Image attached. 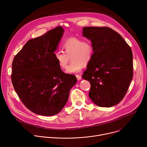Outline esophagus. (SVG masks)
Masks as SVG:
<instances>
[{
	"label": "esophagus",
	"mask_w": 147,
	"mask_h": 147,
	"mask_svg": "<svg viewBox=\"0 0 147 147\" xmlns=\"http://www.w3.org/2000/svg\"><path fill=\"white\" fill-rule=\"evenodd\" d=\"M76 79H77L78 80H79L81 79V75H76Z\"/></svg>",
	"instance_id": "esophagus-1"
}]
</instances>
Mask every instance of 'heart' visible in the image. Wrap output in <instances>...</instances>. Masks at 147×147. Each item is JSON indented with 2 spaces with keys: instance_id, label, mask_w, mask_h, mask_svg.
Wrapping results in <instances>:
<instances>
[{
  "instance_id": "obj_1",
  "label": "heart",
  "mask_w": 147,
  "mask_h": 147,
  "mask_svg": "<svg viewBox=\"0 0 147 147\" xmlns=\"http://www.w3.org/2000/svg\"><path fill=\"white\" fill-rule=\"evenodd\" d=\"M61 46L63 53L55 51L54 59L61 69H65L71 58L72 62L67 69L68 74L80 72L83 66H88L93 58L94 47L90 41L72 37L63 42Z\"/></svg>"
}]
</instances>
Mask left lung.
I'll use <instances>...</instances> for the list:
<instances>
[{"label":"left lung","instance_id":"left-lung-1","mask_svg":"<svg viewBox=\"0 0 147 147\" xmlns=\"http://www.w3.org/2000/svg\"><path fill=\"white\" fill-rule=\"evenodd\" d=\"M94 54L83 79L90 84L89 96L98 106L109 107L125 96L133 76L131 49L117 32L107 27H85Z\"/></svg>","mask_w":147,"mask_h":147}]
</instances>
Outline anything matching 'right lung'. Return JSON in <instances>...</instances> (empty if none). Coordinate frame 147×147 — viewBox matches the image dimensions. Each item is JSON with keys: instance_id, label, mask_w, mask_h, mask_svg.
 I'll return each instance as SVG.
<instances>
[{"instance_id": "1", "label": "right lung", "mask_w": 147, "mask_h": 147, "mask_svg": "<svg viewBox=\"0 0 147 147\" xmlns=\"http://www.w3.org/2000/svg\"><path fill=\"white\" fill-rule=\"evenodd\" d=\"M63 32L58 26L28 40L12 62L11 79L16 92L28 110L41 116L59 113L77 82L75 75L63 72L54 59Z\"/></svg>"}]
</instances>
